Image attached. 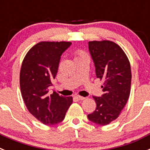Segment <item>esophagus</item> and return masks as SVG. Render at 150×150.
Returning <instances> with one entry per match:
<instances>
[{
  "mask_svg": "<svg viewBox=\"0 0 150 150\" xmlns=\"http://www.w3.org/2000/svg\"><path fill=\"white\" fill-rule=\"evenodd\" d=\"M75 98H76L77 99V100H84L85 99V98L84 97H82V96H79V95H76V96H75Z\"/></svg>",
  "mask_w": 150,
  "mask_h": 150,
  "instance_id": "34e87169",
  "label": "esophagus"
}]
</instances>
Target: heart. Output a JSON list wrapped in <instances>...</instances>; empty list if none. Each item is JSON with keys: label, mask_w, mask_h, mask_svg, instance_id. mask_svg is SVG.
Wrapping results in <instances>:
<instances>
[{"label": "heart", "mask_w": 150, "mask_h": 150, "mask_svg": "<svg viewBox=\"0 0 150 150\" xmlns=\"http://www.w3.org/2000/svg\"><path fill=\"white\" fill-rule=\"evenodd\" d=\"M86 57H88V55H86V53L85 52L82 51V50H76L75 52V57H74V59L76 60V59H82V58H86Z\"/></svg>", "instance_id": "heart-1"}]
</instances>
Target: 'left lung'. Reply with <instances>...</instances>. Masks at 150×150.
Here are the masks:
<instances>
[{"instance_id":"8db88e82","label":"left lung","mask_w":150,"mask_h":150,"mask_svg":"<svg viewBox=\"0 0 150 150\" xmlns=\"http://www.w3.org/2000/svg\"><path fill=\"white\" fill-rule=\"evenodd\" d=\"M88 50L97 78L103 81L104 94L93 96L96 109L87 116L93 123L106 125L117 119L128 101L132 82L131 65L121 47L112 41H90Z\"/></svg>"}]
</instances>
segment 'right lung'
I'll list each match as a JSON object with an SVG mask.
<instances>
[{"mask_svg": "<svg viewBox=\"0 0 150 150\" xmlns=\"http://www.w3.org/2000/svg\"><path fill=\"white\" fill-rule=\"evenodd\" d=\"M71 42H40L26 54L20 71V88L29 112L46 125L61 122L72 97L49 93L56 76L61 56Z\"/></svg>", "mask_w": 150, "mask_h": 150, "instance_id": "obj_1", "label": "right lung"}]
</instances>
